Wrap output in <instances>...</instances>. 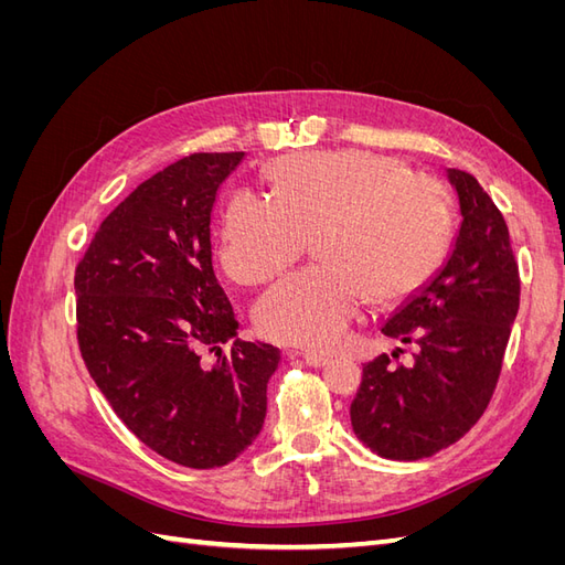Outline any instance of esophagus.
I'll return each mask as SVG.
<instances>
[{"instance_id":"34e87169","label":"esophagus","mask_w":565,"mask_h":565,"mask_svg":"<svg viewBox=\"0 0 565 565\" xmlns=\"http://www.w3.org/2000/svg\"><path fill=\"white\" fill-rule=\"evenodd\" d=\"M292 355H299L306 361V365H313V367H322L330 363V355L328 353H316V351H292Z\"/></svg>"}]
</instances>
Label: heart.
<instances>
[{"label":"heart","instance_id":"b5f03b06","mask_svg":"<svg viewBox=\"0 0 565 565\" xmlns=\"http://www.w3.org/2000/svg\"><path fill=\"white\" fill-rule=\"evenodd\" d=\"M273 200L237 193L221 228V266L241 285H264L303 254L295 273L256 303L264 337L303 349L337 347L372 303L413 297L446 262L455 210L440 179L396 158L344 148L289 156L268 167Z\"/></svg>","mask_w":565,"mask_h":565}]
</instances>
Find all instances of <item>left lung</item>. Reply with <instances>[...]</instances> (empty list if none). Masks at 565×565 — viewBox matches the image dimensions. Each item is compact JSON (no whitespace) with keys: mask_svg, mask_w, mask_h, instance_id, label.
Masks as SVG:
<instances>
[{"mask_svg":"<svg viewBox=\"0 0 565 565\" xmlns=\"http://www.w3.org/2000/svg\"><path fill=\"white\" fill-rule=\"evenodd\" d=\"M461 226L448 264L382 332L417 344L409 365L382 353L363 367L351 424L386 459L413 461L452 446L481 419L498 386L521 278L498 204L469 172L448 169Z\"/></svg>","mask_w":565,"mask_h":565,"instance_id":"1","label":"left lung"}]
</instances>
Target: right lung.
Wrapping results in <instances>:
<instances>
[{
	"label": "right lung",
	"mask_w": 565,
	"mask_h": 565,
	"mask_svg": "<svg viewBox=\"0 0 565 565\" xmlns=\"http://www.w3.org/2000/svg\"><path fill=\"white\" fill-rule=\"evenodd\" d=\"M243 158L193 152L152 174L104 218L75 268L92 380L136 438L191 469L224 467L252 446L280 363L276 347L237 339L212 268L216 193Z\"/></svg>",
	"instance_id": "obj_1"
}]
</instances>
